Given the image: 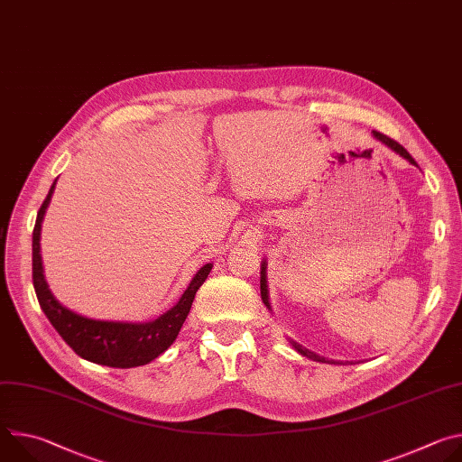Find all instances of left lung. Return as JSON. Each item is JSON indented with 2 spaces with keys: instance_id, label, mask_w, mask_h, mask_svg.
<instances>
[{
  "instance_id": "obj_1",
  "label": "left lung",
  "mask_w": 462,
  "mask_h": 462,
  "mask_svg": "<svg viewBox=\"0 0 462 462\" xmlns=\"http://www.w3.org/2000/svg\"><path fill=\"white\" fill-rule=\"evenodd\" d=\"M373 137L378 141V143H382L385 148H389L391 152H394L397 155H401L402 159H406L410 164H413V166H419L417 162H415V159L399 144V143H394L393 139H389V137H385V135H382V134H378V131H373ZM261 280H259V289H261V300H263V303H265V307L273 312V305H271V298H269V285H267V259H263L261 261ZM289 340V344L292 346V349L296 351V353H300L301 356H305V358H309V360H314V362H328V364H342V362H337V360H327V358H323V356H319V355H316L314 351H310V349H307V347H303L301 344H298V342H294L292 338H287Z\"/></svg>"
}]
</instances>
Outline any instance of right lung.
<instances>
[{
	"label": "right lung",
	"mask_w": 462,
	"mask_h": 462,
	"mask_svg": "<svg viewBox=\"0 0 462 462\" xmlns=\"http://www.w3.org/2000/svg\"><path fill=\"white\" fill-rule=\"evenodd\" d=\"M56 180L52 182L42 208L38 210L34 232H32V283L42 310L63 338L79 356L93 364L109 367H139L146 365L162 355L177 338L180 327L191 309L195 292L205 283L212 271V263L197 271L188 289L182 292L179 301L152 321H109L93 319L75 310L63 307L51 292L40 254V236L45 210L54 193Z\"/></svg>",
	"instance_id": "right-lung-1"
}]
</instances>
